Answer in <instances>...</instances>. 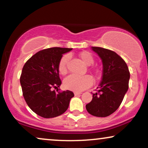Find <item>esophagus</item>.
<instances>
[{"mask_svg": "<svg viewBox=\"0 0 148 148\" xmlns=\"http://www.w3.org/2000/svg\"><path fill=\"white\" fill-rule=\"evenodd\" d=\"M81 92H74V95H81Z\"/></svg>", "mask_w": 148, "mask_h": 148, "instance_id": "34e87169", "label": "esophagus"}]
</instances>
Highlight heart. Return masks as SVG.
I'll list each match as a JSON object with an SVG mask.
<instances>
[{
    "instance_id": "b5f03b06",
    "label": "heart",
    "mask_w": 148,
    "mask_h": 148,
    "mask_svg": "<svg viewBox=\"0 0 148 148\" xmlns=\"http://www.w3.org/2000/svg\"><path fill=\"white\" fill-rule=\"evenodd\" d=\"M79 57L83 62L87 65H91L94 63V57L89 51H82L79 53ZM69 55L66 54L60 58L58 63V71L61 74H65L67 72V63L69 60ZM92 72L95 74H99L101 72V67H92ZM92 79L89 75L79 76L76 74H71L66 77L64 80V86L70 90L81 92L86 88H89L92 84Z\"/></svg>"
}]
</instances>
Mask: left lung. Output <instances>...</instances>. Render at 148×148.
I'll list each match as a JSON object with an SVG mask.
<instances>
[{
  "instance_id": "8db88e82",
  "label": "left lung",
  "mask_w": 148,
  "mask_h": 148,
  "mask_svg": "<svg viewBox=\"0 0 148 148\" xmlns=\"http://www.w3.org/2000/svg\"><path fill=\"white\" fill-rule=\"evenodd\" d=\"M92 49L102 60L101 83L92 99L86 104V110L96 117H107L116 111L129 88L130 74L125 61L116 53L101 47Z\"/></svg>"
}]
</instances>
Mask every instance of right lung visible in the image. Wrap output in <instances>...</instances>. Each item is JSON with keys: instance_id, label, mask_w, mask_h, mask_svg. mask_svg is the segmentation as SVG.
Segmentation results:
<instances>
[{"instance_id": "right-lung-1", "label": "right lung", "mask_w": 148, "mask_h": 148, "mask_svg": "<svg viewBox=\"0 0 148 148\" xmlns=\"http://www.w3.org/2000/svg\"><path fill=\"white\" fill-rule=\"evenodd\" d=\"M72 49L53 47L40 51L26 61L20 83L23 96L28 106L37 115L45 118L59 116L67 111L72 91L56 92L60 87L58 63L62 54ZM58 92V91H57Z\"/></svg>"}]
</instances>
